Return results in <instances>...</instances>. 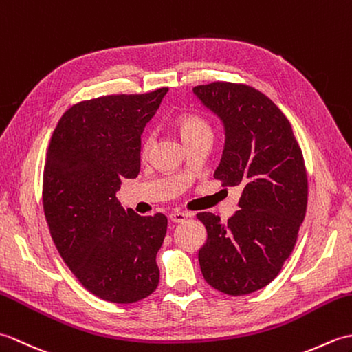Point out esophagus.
Segmentation results:
<instances>
[{"instance_id":"obj_1","label":"esophagus","mask_w":352,"mask_h":352,"mask_svg":"<svg viewBox=\"0 0 352 352\" xmlns=\"http://www.w3.org/2000/svg\"><path fill=\"white\" fill-rule=\"evenodd\" d=\"M188 218H189V213H184V212H170L169 214V219L172 222H184Z\"/></svg>"}]
</instances>
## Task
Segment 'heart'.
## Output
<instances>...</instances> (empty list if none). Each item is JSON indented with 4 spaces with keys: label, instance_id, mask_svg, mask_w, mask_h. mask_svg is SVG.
<instances>
[{
    "label": "heart",
    "instance_id": "b5f03b06",
    "mask_svg": "<svg viewBox=\"0 0 352 352\" xmlns=\"http://www.w3.org/2000/svg\"><path fill=\"white\" fill-rule=\"evenodd\" d=\"M177 129L180 131L182 138L186 140L193 139V138H198V136H204V134H213L212 130V125L208 124V121L206 118H203L201 115L197 113H188V115H183L177 119ZM153 134H146L142 140V145H140V153L142 155H146L149 153V149H151L153 145Z\"/></svg>",
    "mask_w": 352,
    "mask_h": 352
}]
</instances>
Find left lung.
<instances>
[{"label":"left lung","instance_id":"1","mask_svg":"<svg viewBox=\"0 0 352 352\" xmlns=\"http://www.w3.org/2000/svg\"><path fill=\"white\" fill-rule=\"evenodd\" d=\"M193 94L226 126L214 178L242 189L227 223L213 213L197 214L207 230L201 272L222 294L248 295L267 286L295 248L309 198L302 151L286 115L257 89L213 81Z\"/></svg>","mask_w":352,"mask_h":352}]
</instances>
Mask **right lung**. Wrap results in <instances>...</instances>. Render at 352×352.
<instances>
[{"mask_svg":"<svg viewBox=\"0 0 352 352\" xmlns=\"http://www.w3.org/2000/svg\"><path fill=\"white\" fill-rule=\"evenodd\" d=\"M168 87L74 104L52 133L42 201L50 233L78 281L104 301L131 304L159 286L163 213L140 216L116 198L140 169V134Z\"/></svg>","mask_w":352,"mask_h":352,"instance_id":"right-lung-1","label":"right lung"}]
</instances>
